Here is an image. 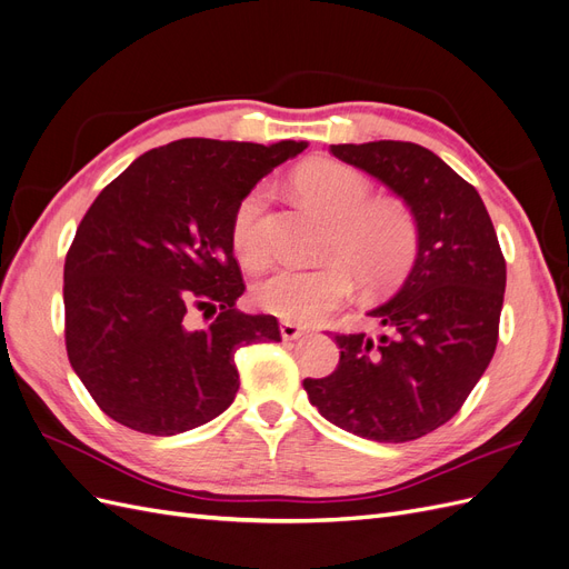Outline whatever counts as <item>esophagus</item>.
Returning a JSON list of instances; mask_svg holds the SVG:
<instances>
[{
  "instance_id": "1",
  "label": "esophagus",
  "mask_w": 569,
  "mask_h": 569,
  "mask_svg": "<svg viewBox=\"0 0 569 569\" xmlns=\"http://www.w3.org/2000/svg\"><path fill=\"white\" fill-rule=\"evenodd\" d=\"M280 335H282L284 341H295L303 335V327H299L297 322H291V320H282L280 322Z\"/></svg>"
}]
</instances>
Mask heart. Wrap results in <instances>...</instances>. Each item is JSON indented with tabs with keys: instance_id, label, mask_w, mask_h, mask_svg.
<instances>
[{
	"instance_id": "1",
	"label": "heart",
	"mask_w": 569,
	"mask_h": 569,
	"mask_svg": "<svg viewBox=\"0 0 569 569\" xmlns=\"http://www.w3.org/2000/svg\"><path fill=\"white\" fill-rule=\"evenodd\" d=\"M295 182L303 199L332 220L325 242L330 261L313 268L282 263L268 270L251 289L263 311L316 322L349 301L356 280L366 289H385L408 270L418 251V222L401 201L372 199L370 182L337 161L308 163ZM266 206L268 187L258 184L232 216V251L249 268L268 256Z\"/></svg>"
}]
</instances>
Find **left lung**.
I'll use <instances>...</instances> for the list:
<instances>
[{
  "mask_svg": "<svg viewBox=\"0 0 569 569\" xmlns=\"http://www.w3.org/2000/svg\"><path fill=\"white\" fill-rule=\"evenodd\" d=\"M330 151L406 201L418 253L396 295L368 313L385 332L335 335L337 370L303 389L325 420L356 437L420 439L456 416L491 363L506 258L477 189L435 151L393 140Z\"/></svg>",
  "mask_w": 569,
  "mask_h": 569,
  "instance_id": "left-lung-1",
  "label": "left lung"
}]
</instances>
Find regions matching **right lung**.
<instances>
[{"label":"right lung","instance_id":"1","mask_svg":"<svg viewBox=\"0 0 569 569\" xmlns=\"http://www.w3.org/2000/svg\"><path fill=\"white\" fill-rule=\"evenodd\" d=\"M308 144L187 137L134 159L90 206L63 266L66 351L97 406L134 432L173 437L234 401V351L280 341L274 316L239 313L232 216ZM189 310L217 316L192 328Z\"/></svg>","mask_w":569,"mask_h":569}]
</instances>
